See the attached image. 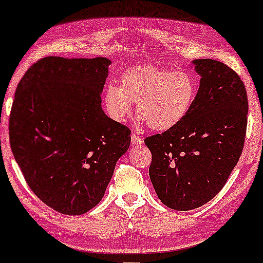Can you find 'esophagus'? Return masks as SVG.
<instances>
[{
	"mask_svg": "<svg viewBox=\"0 0 263 263\" xmlns=\"http://www.w3.org/2000/svg\"><path fill=\"white\" fill-rule=\"evenodd\" d=\"M130 141H132V145H140V143H142V139L136 134H132Z\"/></svg>",
	"mask_w": 263,
	"mask_h": 263,
	"instance_id": "34e87169",
	"label": "esophagus"
}]
</instances>
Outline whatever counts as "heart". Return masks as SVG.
Listing matches in <instances>:
<instances>
[{
	"label": "heart",
	"mask_w": 263,
	"mask_h": 263,
	"mask_svg": "<svg viewBox=\"0 0 263 263\" xmlns=\"http://www.w3.org/2000/svg\"><path fill=\"white\" fill-rule=\"evenodd\" d=\"M195 97L196 82L189 73L143 64L125 70L120 86H107L104 104L114 121L124 122L136 103V112L152 130L166 132L184 120Z\"/></svg>",
	"instance_id": "obj_1"
}]
</instances>
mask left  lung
<instances>
[{
	"mask_svg": "<svg viewBox=\"0 0 263 263\" xmlns=\"http://www.w3.org/2000/svg\"><path fill=\"white\" fill-rule=\"evenodd\" d=\"M200 87L186 117L145 139L158 197L176 211L211 201L238 163L246 140L248 96L238 74L215 60H194Z\"/></svg>",
	"mask_w": 263,
	"mask_h": 263,
	"instance_id": "1",
	"label": "left lung"
}]
</instances>
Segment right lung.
<instances>
[{
  "label": "right lung",
  "instance_id": "add662e5",
  "mask_svg": "<svg viewBox=\"0 0 263 263\" xmlns=\"http://www.w3.org/2000/svg\"><path fill=\"white\" fill-rule=\"evenodd\" d=\"M110 63L48 56L17 84L10 148L32 192L62 214H84L100 202L130 145L129 128L102 109Z\"/></svg>",
  "mask_w": 263,
  "mask_h": 263
}]
</instances>
